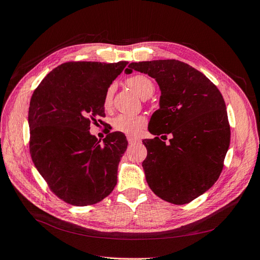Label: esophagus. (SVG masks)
<instances>
[{"label":"esophagus","mask_w":260,"mask_h":260,"mask_svg":"<svg viewBox=\"0 0 260 260\" xmlns=\"http://www.w3.org/2000/svg\"><path fill=\"white\" fill-rule=\"evenodd\" d=\"M127 140H128L129 144H133V143H136V142H138V141H139L137 138L132 137V136H127Z\"/></svg>","instance_id":"34e87169"}]
</instances>
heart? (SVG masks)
Listing matches in <instances>:
<instances>
[{"mask_svg":"<svg viewBox=\"0 0 260 260\" xmlns=\"http://www.w3.org/2000/svg\"><path fill=\"white\" fill-rule=\"evenodd\" d=\"M127 84L136 91L142 99H148L155 91V85L148 77L144 75H135L127 79ZM114 95V86H108L103 104L106 108L112 105ZM146 123L144 116H130V115H118L114 118L113 127L116 131H119L128 136H136Z\"/></svg>","mask_w":260,"mask_h":260,"instance_id":"1","label":"heart"}]
</instances>
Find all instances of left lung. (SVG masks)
I'll return each instance as SVG.
<instances>
[{"instance_id": "obj_1", "label": "left lung", "mask_w": 260, "mask_h": 260, "mask_svg": "<svg viewBox=\"0 0 260 260\" xmlns=\"http://www.w3.org/2000/svg\"><path fill=\"white\" fill-rule=\"evenodd\" d=\"M153 77L161 90L160 108L153 114L144 140L142 162L151 190L175 205L191 203L215 184L224 166L231 130L225 103L217 86L198 69L176 59L131 62ZM172 135L169 144L159 135Z\"/></svg>"}]
</instances>
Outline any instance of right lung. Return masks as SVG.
I'll use <instances>...</instances> for the list:
<instances>
[{
  "mask_svg": "<svg viewBox=\"0 0 260 260\" xmlns=\"http://www.w3.org/2000/svg\"><path fill=\"white\" fill-rule=\"evenodd\" d=\"M127 65L67 61L48 74L31 96V159L50 190L70 205L103 201L117 183L125 136L111 132L101 143L89 130L105 117V92Z\"/></svg>",
  "mask_w": 260,
  "mask_h": 260,
  "instance_id": "obj_1",
  "label": "right lung"
}]
</instances>
